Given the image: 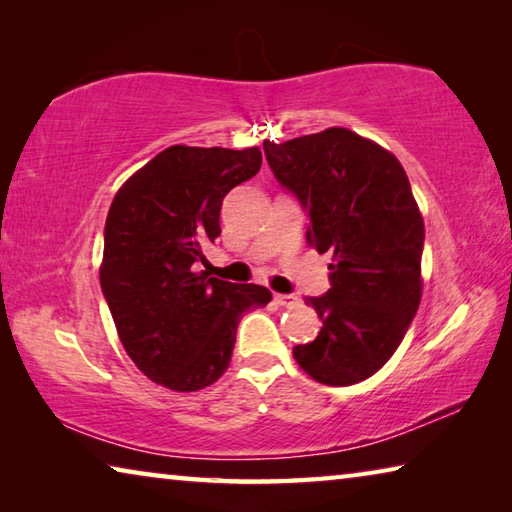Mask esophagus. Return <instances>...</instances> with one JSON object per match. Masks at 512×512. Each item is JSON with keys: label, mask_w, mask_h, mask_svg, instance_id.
<instances>
[{"label": "esophagus", "mask_w": 512, "mask_h": 512, "mask_svg": "<svg viewBox=\"0 0 512 512\" xmlns=\"http://www.w3.org/2000/svg\"><path fill=\"white\" fill-rule=\"evenodd\" d=\"M273 300H275V305H280V307H293L298 302V298L291 296V293H275Z\"/></svg>", "instance_id": "34e87169"}]
</instances>
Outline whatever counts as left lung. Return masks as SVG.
Returning a JSON list of instances; mask_svg holds the SVG:
<instances>
[{
	"label": "left lung",
	"instance_id": "obj_1",
	"mask_svg": "<svg viewBox=\"0 0 512 512\" xmlns=\"http://www.w3.org/2000/svg\"><path fill=\"white\" fill-rule=\"evenodd\" d=\"M277 178L307 212V241L332 253L323 296L305 298L318 336L293 357L311 379L350 386L393 357L418 311L424 223L393 153L348 128L264 142Z\"/></svg>",
	"mask_w": 512,
	"mask_h": 512
}]
</instances>
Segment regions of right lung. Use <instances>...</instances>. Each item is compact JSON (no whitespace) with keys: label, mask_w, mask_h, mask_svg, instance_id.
Masks as SVG:
<instances>
[{"label":"right lung","mask_w":512,"mask_h":512,"mask_svg":"<svg viewBox=\"0 0 512 512\" xmlns=\"http://www.w3.org/2000/svg\"><path fill=\"white\" fill-rule=\"evenodd\" d=\"M262 167V151L169 146L133 173L103 230L101 291L128 357L155 384L192 393L230 366L241 316L271 291L196 271L221 235L225 194Z\"/></svg>","instance_id":"1"}]
</instances>
